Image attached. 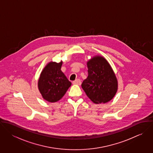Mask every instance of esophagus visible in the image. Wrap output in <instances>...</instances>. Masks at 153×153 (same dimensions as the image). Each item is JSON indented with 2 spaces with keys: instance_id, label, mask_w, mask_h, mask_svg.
I'll return each instance as SVG.
<instances>
[{
  "instance_id": "obj_1",
  "label": "esophagus",
  "mask_w": 153,
  "mask_h": 153,
  "mask_svg": "<svg viewBox=\"0 0 153 153\" xmlns=\"http://www.w3.org/2000/svg\"><path fill=\"white\" fill-rule=\"evenodd\" d=\"M73 84H76V85H81V81L79 79H76L74 81H73Z\"/></svg>"
}]
</instances>
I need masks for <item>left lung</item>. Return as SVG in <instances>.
I'll list each match as a JSON object with an SVG mask.
<instances>
[{
    "instance_id": "1",
    "label": "left lung",
    "mask_w": 153,
    "mask_h": 153,
    "mask_svg": "<svg viewBox=\"0 0 153 153\" xmlns=\"http://www.w3.org/2000/svg\"><path fill=\"white\" fill-rule=\"evenodd\" d=\"M87 78L81 86L88 98L95 104L106 103L115 95L118 82L107 60L95 56L87 62Z\"/></svg>"
}]
</instances>
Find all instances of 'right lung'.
Wrapping results in <instances>:
<instances>
[{
    "label": "right lung",
    "mask_w": 153,
    "mask_h": 153,
    "mask_svg": "<svg viewBox=\"0 0 153 153\" xmlns=\"http://www.w3.org/2000/svg\"><path fill=\"white\" fill-rule=\"evenodd\" d=\"M62 62H51L45 67L38 81L39 90L44 99L55 102L65 94L71 82L67 79L61 68Z\"/></svg>",
    "instance_id": "right-lung-1"
}]
</instances>
